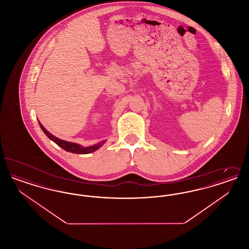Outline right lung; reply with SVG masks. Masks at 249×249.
<instances>
[{
    "mask_svg": "<svg viewBox=\"0 0 249 249\" xmlns=\"http://www.w3.org/2000/svg\"><path fill=\"white\" fill-rule=\"evenodd\" d=\"M39 125L41 127L42 130L46 133V135L48 136V138L50 140H52L53 142H56L59 146H60L62 149L68 151V152H71V153H75V154H89V153H91L95 150H97L101 145H103V143H98V144H95L92 146H89V147H83L77 143H74V142H67V141H64V140H60L58 137H55L54 135H52L51 133H49L48 130H46L42 125L41 123L39 122Z\"/></svg>",
    "mask_w": 249,
    "mask_h": 249,
    "instance_id": "add662e5",
    "label": "right lung"
}]
</instances>
